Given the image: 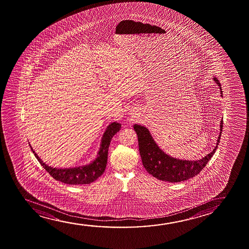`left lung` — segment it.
Listing matches in <instances>:
<instances>
[{"label": "left lung", "mask_w": 249, "mask_h": 249, "mask_svg": "<svg viewBox=\"0 0 249 249\" xmlns=\"http://www.w3.org/2000/svg\"><path fill=\"white\" fill-rule=\"evenodd\" d=\"M214 80L220 88L219 81L216 77ZM224 121L221 120L220 133L217 138L216 147L213 151L199 160H184L171 157L158 147L153 137L146 127L135 124L134 130L138 137V145L142 161L147 172L161 181L169 182H178L185 181L198 175L206 166L207 162L213 157L217 145L220 141L221 133Z\"/></svg>", "instance_id": "8db88e82"}]
</instances>
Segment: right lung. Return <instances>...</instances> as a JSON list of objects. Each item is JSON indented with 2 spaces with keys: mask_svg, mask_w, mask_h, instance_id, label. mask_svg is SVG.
Returning a JSON list of instances; mask_svg holds the SVG:
<instances>
[{
  "mask_svg": "<svg viewBox=\"0 0 249 249\" xmlns=\"http://www.w3.org/2000/svg\"><path fill=\"white\" fill-rule=\"evenodd\" d=\"M121 125L119 123L113 122L107 127V129L103 135L102 140V145L98 153V157L95 159V161L92 162L89 165H85L83 167H76V168L69 169H56L53 168L51 166L46 165L42 162V160L36 154L35 151L32 149L33 154H35L36 158L37 159L39 163L42 165L49 174L51 175L57 181L67 183V184H89L95 182L99 177L103 174L105 171L107 163V153L108 147L112 138L118 131H119Z\"/></svg>",
  "mask_w": 249,
  "mask_h": 249,
  "instance_id": "1",
  "label": "right lung"
}]
</instances>
